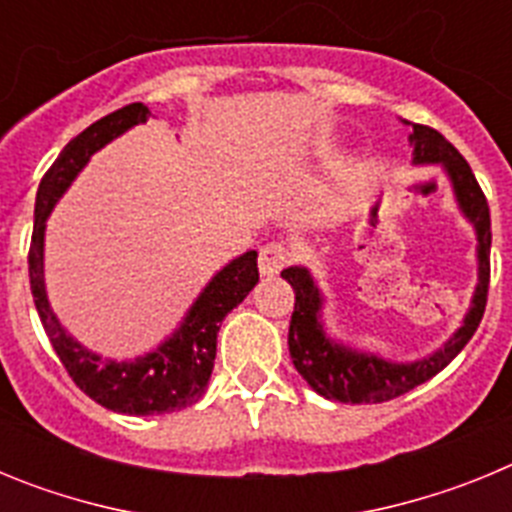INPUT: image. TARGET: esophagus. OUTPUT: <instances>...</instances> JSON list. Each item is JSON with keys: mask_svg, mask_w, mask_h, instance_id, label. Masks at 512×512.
Returning a JSON list of instances; mask_svg holds the SVG:
<instances>
[{"mask_svg": "<svg viewBox=\"0 0 512 512\" xmlns=\"http://www.w3.org/2000/svg\"><path fill=\"white\" fill-rule=\"evenodd\" d=\"M287 256L289 253L282 243H266L259 251L261 277H274V274H279L284 269V264H287Z\"/></svg>", "mask_w": 512, "mask_h": 512, "instance_id": "obj_1", "label": "esophagus"}]
</instances>
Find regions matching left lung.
I'll return each mask as SVG.
<instances>
[{
	"label": "left lung",
	"instance_id": "obj_1",
	"mask_svg": "<svg viewBox=\"0 0 512 512\" xmlns=\"http://www.w3.org/2000/svg\"><path fill=\"white\" fill-rule=\"evenodd\" d=\"M408 140L413 146L415 166H441L443 174L449 176L456 205L477 235V287H474L472 305L449 341L433 354L415 361H392L330 336L323 320L325 297L315 277L307 266H287L282 277L295 289V312L289 320L287 338L289 356L300 377L325 400L361 405V402H387L415 390L418 384L436 377L467 346L485 315L492 246L490 207L485 194L464 156L438 130L413 122V133L408 135Z\"/></svg>",
	"mask_w": 512,
	"mask_h": 512
}]
</instances>
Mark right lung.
Returning a JSON list of instances; mask_svg holds the SVG:
<instances>
[{"instance_id":"right-lung-1","label":"right lung","mask_w":512,"mask_h":512,"mask_svg":"<svg viewBox=\"0 0 512 512\" xmlns=\"http://www.w3.org/2000/svg\"><path fill=\"white\" fill-rule=\"evenodd\" d=\"M148 117H151V110L146 104H128V107L89 125L58 153L38 187L33 243H30V256H27L30 289H33L40 323L51 338V346L61 364L66 366V372L71 374V379L84 395H89L112 413L125 415L176 413V410L189 408L200 400L210 382L212 366H215L217 330L223 325L225 315L241 305L259 282V266H256L259 253L246 251L243 256L225 264L205 284L179 328L166 341L135 359H102L97 351L81 346L69 330L63 328L58 315L53 312L48 292H45V223H48L56 202L79 176V171L89 164V158L110 140L120 138L135 125H143Z\"/></svg>"}]
</instances>
